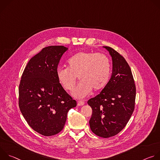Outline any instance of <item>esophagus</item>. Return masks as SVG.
I'll use <instances>...</instances> for the list:
<instances>
[{
  "mask_svg": "<svg viewBox=\"0 0 160 160\" xmlns=\"http://www.w3.org/2000/svg\"><path fill=\"white\" fill-rule=\"evenodd\" d=\"M77 104H78V106H83V105L85 104V102H84L83 101H79L77 102Z\"/></svg>",
  "mask_w": 160,
  "mask_h": 160,
  "instance_id": "1",
  "label": "esophagus"
}]
</instances>
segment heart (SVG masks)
I'll return each mask as SVG.
<instances>
[{
    "label": "heart",
    "mask_w": 160,
    "mask_h": 160,
    "mask_svg": "<svg viewBox=\"0 0 160 160\" xmlns=\"http://www.w3.org/2000/svg\"><path fill=\"white\" fill-rule=\"evenodd\" d=\"M111 63L103 54L80 52L68 60V68H59L56 71L58 80L66 90L74 88L77 77L80 81L72 96L82 99L92 92L102 89L109 81Z\"/></svg>",
    "instance_id": "1"
}]
</instances>
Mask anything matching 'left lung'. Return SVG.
Instances as JSON below:
<instances>
[{"label":"left lung","mask_w":160,"mask_h":160,"mask_svg":"<svg viewBox=\"0 0 160 160\" xmlns=\"http://www.w3.org/2000/svg\"><path fill=\"white\" fill-rule=\"evenodd\" d=\"M106 49L111 57V77L99 94L87 102L92 109L89 121L91 130L108 138L118 133L129 121L135 106L136 89L130 68L118 52Z\"/></svg>","instance_id":"1"}]
</instances>
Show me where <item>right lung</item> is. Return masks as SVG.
<instances>
[{"label":"right lung","mask_w":160,"mask_h":160,"mask_svg":"<svg viewBox=\"0 0 160 160\" xmlns=\"http://www.w3.org/2000/svg\"><path fill=\"white\" fill-rule=\"evenodd\" d=\"M68 48L52 45L43 48L28 61L19 87V106L28 124L37 132L51 136L61 132L67 113L77 102L59 83L56 71Z\"/></svg>","instance_id":"add662e5"}]
</instances>
